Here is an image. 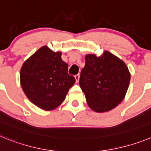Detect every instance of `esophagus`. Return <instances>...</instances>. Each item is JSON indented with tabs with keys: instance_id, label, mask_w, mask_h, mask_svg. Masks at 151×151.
Segmentation results:
<instances>
[{
	"instance_id": "34e87169",
	"label": "esophagus",
	"mask_w": 151,
	"mask_h": 151,
	"mask_svg": "<svg viewBox=\"0 0 151 151\" xmlns=\"http://www.w3.org/2000/svg\"><path fill=\"white\" fill-rule=\"evenodd\" d=\"M79 74H77L75 76V78H76V83H78V81H79Z\"/></svg>"
}]
</instances>
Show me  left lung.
Segmentation results:
<instances>
[{
    "label": "left lung",
    "mask_w": 151,
    "mask_h": 151,
    "mask_svg": "<svg viewBox=\"0 0 151 151\" xmlns=\"http://www.w3.org/2000/svg\"><path fill=\"white\" fill-rule=\"evenodd\" d=\"M130 73L123 61L108 51L101 57L88 54L80 73L79 85L94 111L112 110L124 99Z\"/></svg>",
    "instance_id": "1"
}]
</instances>
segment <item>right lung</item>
<instances>
[{
  "mask_svg": "<svg viewBox=\"0 0 151 151\" xmlns=\"http://www.w3.org/2000/svg\"><path fill=\"white\" fill-rule=\"evenodd\" d=\"M21 86L35 105L45 110H53L65 100L76 82L68 74V64L60 52L44 46L24 63L20 71Z\"/></svg>",
  "mask_w": 151,
  "mask_h": 151,
  "instance_id": "right-lung-1",
  "label": "right lung"
}]
</instances>
